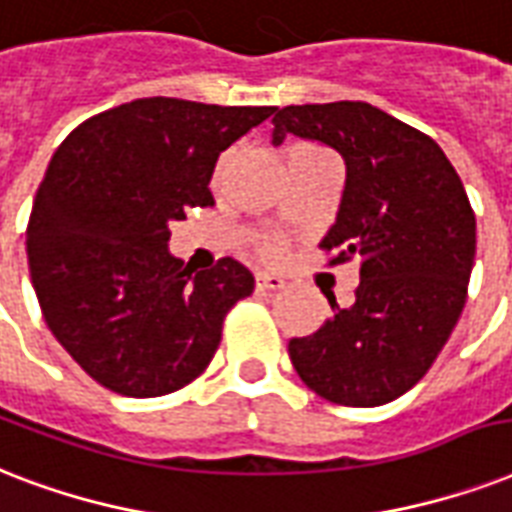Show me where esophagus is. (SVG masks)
<instances>
[{
    "mask_svg": "<svg viewBox=\"0 0 512 512\" xmlns=\"http://www.w3.org/2000/svg\"><path fill=\"white\" fill-rule=\"evenodd\" d=\"M285 280L280 275H267V272H259L256 275V291L259 293H275L283 291Z\"/></svg>",
    "mask_w": 512,
    "mask_h": 512,
    "instance_id": "esophagus-1",
    "label": "esophagus"
}]
</instances>
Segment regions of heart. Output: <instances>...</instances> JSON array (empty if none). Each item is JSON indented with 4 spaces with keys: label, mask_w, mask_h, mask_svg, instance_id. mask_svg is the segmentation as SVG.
I'll list each match as a JSON object with an SVG mask.
<instances>
[{
    "label": "heart",
    "mask_w": 512,
    "mask_h": 512,
    "mask_svg": "<svg viewBox=\"0 0 512 512\" xmlns=\"http://www.w3.org/2000/svg\"><path fill=\"white\" fill-rule=\"evenodd\" d=\"M261 256H264V259H280V256H283V243H280V240H267V243H261Z\"/></svg>",
    "instance_id": "b5f03b06"
}]
</instances>
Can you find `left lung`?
<instances>
[{
	"label": "left lung",
	"mask_w": 512,
	"mask_h": 512,
	"mask_svg": "<svg viewBox=\"0 0 512 512\" xmlns=\"http://www.w3.org/2000/svg\"><path fill=\"white\" fill-rule=\"evenodd\" d=\"M288 133L342 154V205L320 248L331 264L360 259L355 301L310 336L291 339L301 382L342 406L390 403L427 374L449 342L475 261V213L433 138L363 101L285 106Z\"/></svg>",
	"instance_id": "8db88e82"
}]
</instances>
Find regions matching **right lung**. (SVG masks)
<instances>
[{
  "mask_svg": "<svg viewBox=\"0 0 512 512\" xmlns=\"http://www.w3.org/2000/svg\"><path fill=\"white\" fill-rule=\"evenodd\" d=\"M272 112L138 98L55 149L26 229L31 283L47 328L106 390L168 395L219 350L253 275L229 256L192 275L168 251L170 224L213 205L219 154Z\"/></svg>",
  "mask_w": 512,
  "mask_h": 512,
  "instance_id": "1",
  "label": "right lung"
}]
</instances>
